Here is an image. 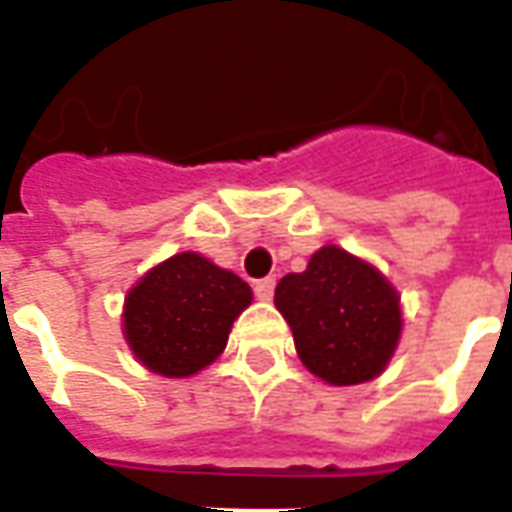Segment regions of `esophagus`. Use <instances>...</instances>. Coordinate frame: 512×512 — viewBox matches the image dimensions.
Wrapping results in <instances>:
<instances>
[{
  "label": "esophagus",
  "instance_id": "esophagus-1",
  "mask_svg": "<svg viewBox=\"0 0 512 512\" xmlns=\"http://www.w3.org/2000/svg\"><path fill=\"white\" fill-rule=\"evenodd\" d=\"M274 285H277V280H274V277H266V280H257L255 282V296H257V299H263V302H268V299L274 296Z\"/></svg>",
  "mask_w": 512,
  "mask_h": 512
}]
</instances>
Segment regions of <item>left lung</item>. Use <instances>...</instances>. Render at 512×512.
<instances>
[{
    "label": "left lung",
    "instance_id": "left-lung-1",
    "mask_svg": "<svg viewBox=\"0 0 512 512\" xmlns=\"http://www.w3.org/2000/svg\"><path fill=\"white\" fill-rule=\"evenodd\" d=\"M274 305L291 327L299 360L330 385L374 380L402 335L396 288L341 246H321L302 274H285Z\"/></svg>",
    "mask_w": 512,
    "mask_h": 512
}]
</instances>
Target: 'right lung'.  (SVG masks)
<instances>
[{
  "label": "right lung",
  "instance_id": "1",
  "mask_svg": "<svg viewBox=\"0 0 512 512\" xmlns=\"http://www.w3.org/2000/svg\"><path fill=\"white\" fill-rule=\"evenodd\" d=\"M252 305L238 274L196 252L146 271L124 299V338L132 355L163 377H191L224 352L232 321Z\"/></svg>",
  "mask_w": 512,
  "mask_h": 512
}]
</instances>
